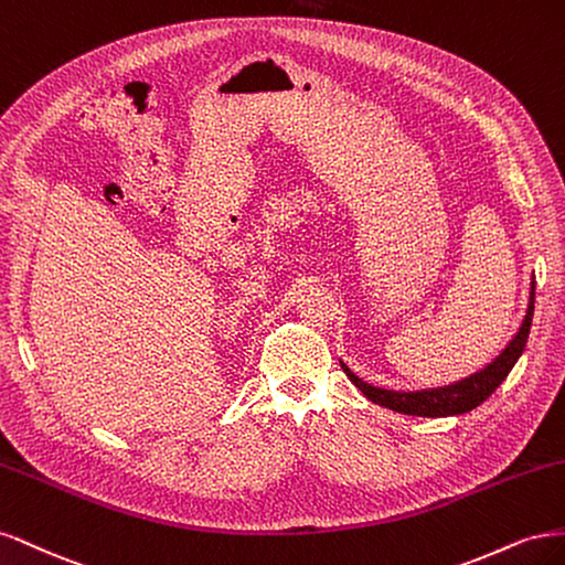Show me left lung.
<instances>
[{
  "instance_id": "1",
  "label": "left lung",
  "mask_w": 565,
  "mask_h": 565,
  "mask_svg": "<svg viewBox=\"0 0 565 565\" xmlns=\"http://www.w3.org/2000/svg\"><path fill=\"white\" fill-rule=\"evenodd\" d=\"M533 309H535V277L531 284V302H527L523 323L519 326L516 335L509 340L507 348L488 363L486 369L479 373L469 375L465 380L452 382L446 387H434V390H420V392H394V390H382L373 387L369 382H363L359 375H354L344 363L340 361L342 371L359 387V392L371 398L373 404L385 406L390 411L404 413V415H417V417H448V415H462L471 408L481 406L486 398L493 394L502 380L514 369V363L523 354L527 333H531V321H533Z\"/></svg>"
}]
</instances>
